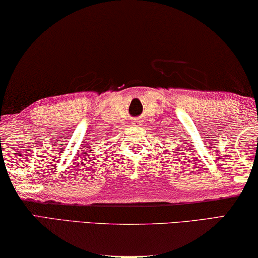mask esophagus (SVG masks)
Returning a JSON list of instances; mask_svg holds the SVG:
<instances>
[{
  "label": "esophagus",
  "mask_w": 258,
  "mask_h": 258,
  "mask_svg": "<svg viewBox=\"0 0 258 258\" xmlns=\"http://www.w3.org/2000/svg\"><path fill=\"white\" fill-rule=\"evenodd\" d=\"M139 123H141V121H139V120H136V121H135V124H136V125H138Z\"/></svg>",
  "instance_id": "34e87169"
}]
</instances>
